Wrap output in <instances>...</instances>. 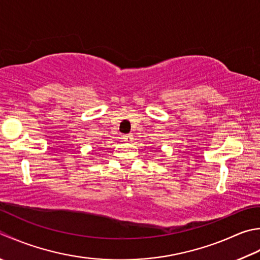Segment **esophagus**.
Returning a JSON list of instances; mask_svg holds the SVG:
<instances>
[{"label": "esophagus", "mask_w": 260, "mask_h": 260, "mask_svg": "<svg viewBox=\"0 0 260 260\" xmlns=\"http://www.w3.org/2000/svg\"><path fill=\"white\" fill-rule=\"evenodd\" d=\"M120 140L124 141V142H132V141H133V135H131V134L120 135Z\"/></svg>", "instance_id": "esophagus-1"}]
</instances>
